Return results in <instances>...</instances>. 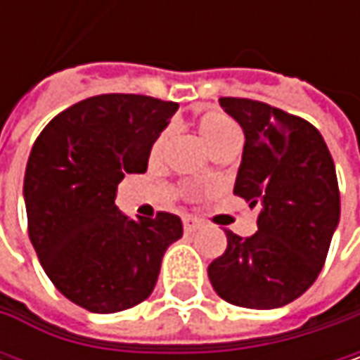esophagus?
I'll return each mask as SVG.
<instances>
[{
    "label": "esophagus",
    "instance_id": "esophagus-1",
    "mask_svg": "<svg viewBox=\"0 0 360 360\" xmlns=\"http://www.w3.org/2000/svg\"><path fill=\"white\" fill-rule=\"evenodd\" d=\"M200 225H202V221H200V219H195V217H183V229H185L187 233L195 231Z\"/></svg>",
    "mask_w": 360,
    "mask_h": 360
}]
</instances>
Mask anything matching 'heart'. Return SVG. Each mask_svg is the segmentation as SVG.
Here are the masks:
<instances>
[{
  "label": "heart",
  "mask_w": 360,
  "mask_h": 360,
  "mask_svg": "<svg viewBox=\"0 0 360 360\" xmlns=\"http://www.w3.org/2000/svg\"><path fill=\"white\" fill-rule=\"evenodd\" d=\"M198 133L200 137L204 139V143L210 148V152L217 156V154H223L227 150H233L238 148L240 143V131L238 127L233 124V120H229L225 114H219V112H206L198 118ZM167 137L169 133L162 131L154 143H152V156H158L167 143Z\"/></svg>",
  "instance_id": "b5f03b06"
}]
</instances>
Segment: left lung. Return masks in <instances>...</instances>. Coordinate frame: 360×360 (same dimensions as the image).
I'll return each mask as SVG.
<instances>
[{
    "label": "left lung",
    "mask_w": 360,
    "mask_h": 360,
    "mask_svg": "<svg viewBox=\"0 0 360 360\" xmlns=\"http://www.w3.org/2000/svg\"><path fill=\"white\" fill-rule=\"evenodd\" d=\"M246 143L233 193L258 206V231L227 233V250L208 264L214 292L244 309H279L319 277L340 221L333 158L304 118L248 98H221Z\"/></svg>",
    "instance_id": "1"
}]
</instances>
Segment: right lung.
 Masks as SVG:
<instances>
[{"mask_svg":"<svg viewBox=\"0 0 360 360\" xmlns=\"http://www.w3.org/2000/svg\"><path fill=\"white\" fill-rule=\"evenodd\" d=\"M177 108L150 96H94L53 116L33 143L29 238L51 283L85 311L106 315L146 300L165 252L183 236L177 214L133 221L114 204L124 173H146Z\"/></svg>","mask_w":360,"mask_h":360,"instance_id":"1","label":"right lung"}]
</instances>
